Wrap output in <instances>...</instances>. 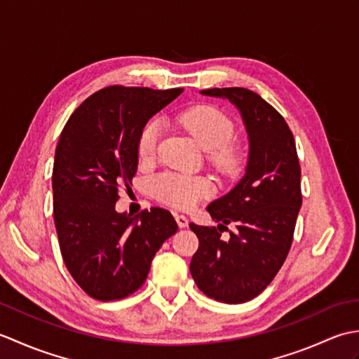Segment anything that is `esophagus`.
<instances>
[{
    "mask_svg": "<svg viewBox=\"0 0 359 359\" xmlns=\"http://www.w3.org/2000/svg\"><path fill=\"white\" fill-rule=\"evenodd\" d=\"M175 222H177V225L180 228L188 226V219L185 216H182V215H175Z\"/></svg>",
    "mask_w": 359,
    "mask_h": 359,
    "instance_id": "obj_1",
    "label": "esophagus"
}]
</instances>
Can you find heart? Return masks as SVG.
Listing matches in <instances>:
<instances>
[{"instance_id": "1", "label": "heart", "mask_w": 359, "mask_h": 359, "mask_svg": "<svg viewBox=\"0 0 359 359\" xmlns=\"http://www.w3.org/2000/svg\"><path fill=\"white\" fill-rule=\"evenodd\" d=\"M180 125L194 137L203 149L210 151L212 162L225 170L238 163V151L230 144L234 134L233 120L225 112L211 104H199L179 116ZM160 135V125L151 121L142 129L139 137V156L148 160L156 154ZM212 191V185L203 177L179 172H163L152 180V193L156 199L179 210H191Z\"/></svg>"}]
</instances>
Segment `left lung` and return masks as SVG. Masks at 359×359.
Here are the masks:
<instances>
[{
  "mask_svg": "<svg viewBox=\"0 0 359 359\" xmlns=\"http://www.w3.org/2000/svg\"><path fill=\"white\" fill-rule=\"evenodd\" d=\"M201 94L226 98L239 109L250 152L239 184L208 205L220 224H189L199 239L189 271L208 297L242 304L264 292L292 247L302 205L299 158L287 121L261 95L245 88H212ZM228 223L238 230L222 241L219 233Z\"/></svg>",
  "mask_w": 359,
  "mask_h": 359,
  "instance_id": "1",
  "label": "left lung"
}]
</instances>
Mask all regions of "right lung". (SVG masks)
Listing matches in <instances>:
<instances>
[{
	"instance_id": "add662e5",
	"label": "right lung",
	"mask_w": 359,
	"mask_h": 359,
	"mask_svg": "<svg viewBox=\"0 0 359 359\" xmlns=\"http://www.w3.org/2000/svg\"><path fill=\"white\" fill-rule=\"evenodd\" d=\"M182 88L108 86L88 97L67 120L52 171L53 220L66 269L98 301L137 292L162 243L177 231L171 212L116 211L118 188L129 189L147 121Z\"/></svg>"
}]
</instances>
